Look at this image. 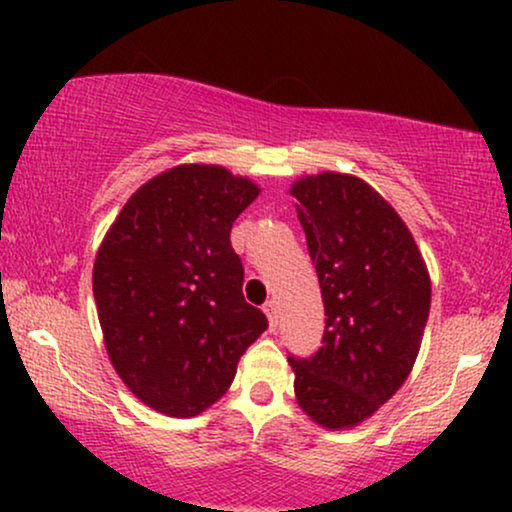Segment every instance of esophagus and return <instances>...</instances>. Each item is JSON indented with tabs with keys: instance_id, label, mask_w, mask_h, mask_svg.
I'll return each instance as SVG.
<instances>
[{
	"instance_id": "esophagus-1",
	"label": "esophagus",
	"mask_w": 512,
	"mask_h": 512,
	"mask_svg": "<svg viewBox=\"0 0 512 512\" xmlns=\"http://www.w3.org/2000/svg\"><path fill=\"white\" fill-rule=\"evenodd\" d=\"M263 312L268 314L270 328H272V331H275V328H277V319H279V312H277V303H275V300H268V303L263 305Z\"/></svg>"
}]
</instances>
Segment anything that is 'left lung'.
I'll use <instances>...</instances> for the list:
<instances>
[{
	"instance_id": "left-lung-1",
	"label": "left lung",
	"mask_w": 512,
	"mask_h": 512,
	"mask_svg": "<svg viewBox=\"0 0 512 512\" xmlns=\"http://www.w3.org/2000/svg\"><path fill=\"white\" fill-rule=\"evenodd\" d=\"M291 195L326 314L317 352L289 356L293 389L314 422L345 429L408 377L429 319V272L401 216L366 181L324 172Z\"/></svg>"
}]
</instances>
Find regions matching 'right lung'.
Wrapping results in <instances>:
<instances>
[{"mask_svg":"<svg viewBox=\"0 0 512 512\" xmlns=\"http://www.w3.org/2000/svg\"><path fill=\"white\" fill-rule=\"evenodd\" d=\"M258 186L219 165H179L144 184L95 258L93 293L109 359L132 394L193 417L226 394L237 361L268 328L242 296L230 244Z\"/></svg>","mask_w":512,"mask_h":512,"instance_id":"obj_1","label":"right lung"}]
</instances>
